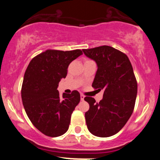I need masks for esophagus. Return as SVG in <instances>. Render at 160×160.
Wrapping results in <instances>:
<instances>
[{"mask_svg":"<svg viewBox=\"0 0 160 160\" xmlns=\"http://www.w3.org/2000/svg\"><path fill=\"white\" fill-rule=\"evenodd\" d=\"M84 98H85V95H82V94L80 95V99H81V101H83Z\"/></svg>","mask_w":160,"mask_h":160,"instance_id":"esophagus-1","label":"esophagus"}]
</instances>
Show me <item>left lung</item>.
Wrapping results in <instances>:
<instances>
[{
    "instance_id": "8db88e82",
    "label": "left lung",
    "mask_w": 160,
    "mask_h": 160,
    "mask_svg": "<svg viewBox=\"0 0 160 160\" xmlns=\"http://www.w3.org/2000/svg\"><path fill=\"white\" fill-rule=\"evenodd\" d=\"M82 51L98 65L92 86L104 90L99 102L92 97L84 98L89 104L85 113L86 126L95 136H112L126 125L135 108L138 83L132 66L124 52L109 46Z\"/></svg>"
}]
</instances>
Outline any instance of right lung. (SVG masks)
Listing matches in <instances>:
<instances>
[{"mask_svg":"<svg viewBox=\"0 0 160 160\" xmlns=\"http://www.w3.org/2000/svg\"><path fill=\"white\" fill-rule=\"evenodd\" d=\"M82 54L81 49H47L34 57L25 71L21 90L24 108L32 124L47 136H60L68 129L80 95L74 90L60 96L57 88L70 63Z\"/></svg>","mask_w":160,"mask_h":160,"instance_id":"add662e5","label":"right lung"}]
</instances>
